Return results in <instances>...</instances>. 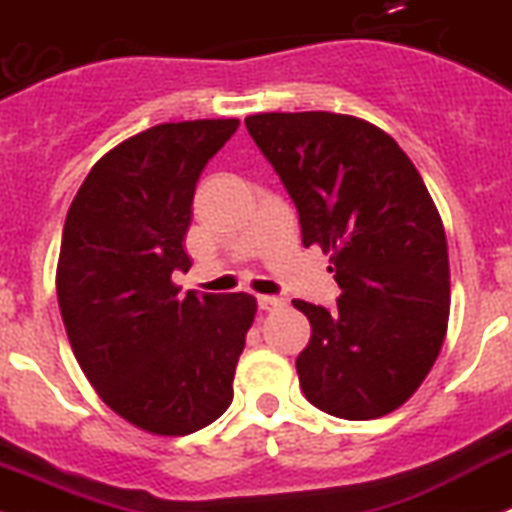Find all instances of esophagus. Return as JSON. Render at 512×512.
Wrapping results in <instances>:
<instances>
[{"instance_id":"34e87169","label":"esophagus","mask_w":512,"mask_h":512,"mask_svg":"<svg viewBox=\"0 0 512 512\" xmlns=\"http://www.w3.org/2000/svg\"><path fill=\"white\" fill-rule=\"evenodd\" d=\"M261 310H277V308H285V298H277V295H259L256 298Z\"/></svg>"}]
</instances>
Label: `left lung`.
Here are the masks:
<instances>
[{"instance_id":"obj_1","label":"left lung","mask_w":512,"mask_h":512,"mask_svg":"<svg viewBox=\"0 0 512 512\" xmlns=\"http://www.w3.org/2000/svg\"><path fill=\"white\" fill-rule=\"evenodd\" d=\"M246 129L298 209L303 246L331 253L334 308L295 360L305 399L342 419L399 409L438 360L451 310L448 243L414 163L386 131L326 111L259 113Z\"/></svg>"}]
</instances>
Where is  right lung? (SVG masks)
I'll list each match as a JSON object with an SVG mask.
<instances>
[{"label": "right lung", "instance_id": "obj_1", "mask_svg": "<svg viewBox=\"0 0 512 512\" xmlns=\"http://www.w3.org/2000/svg\"><path fill=\"white\" fill-rule=\"evenodd\" d=\"M238 119L160 124L100 157L61 235L56 295L82 373L113 412L155 435L202 430L233 401L256 316L246 292L199 295L183 235L202 170Z\"/></svg>", "mask_w": 512, "mask_h": 512}]
</instances>
